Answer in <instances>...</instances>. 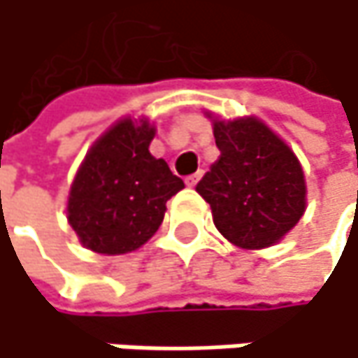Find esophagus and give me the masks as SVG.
Instances as JSON below:
<instances>
[{
  "instance_id": "obj_1",
  "label": "esophagus",
  "mask_w": 358,
  "mask_h": 358,
  "mask_svg": "<svg viewBox=\"0 0 358 358\" xmlns=\"http://www.w3.org/2000/svg\"><path fill=\"white\" fill-rule=\"evenodd\" d=\"M199 178H201V171H197V173H193V176H189L187 178V187H197V182H199Z\"/></svg>"
}]
</instances>
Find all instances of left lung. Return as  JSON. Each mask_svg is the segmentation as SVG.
I'll list each match as a JSON object with an SVG mask.
<instances>
[{"mask_svg": "<svg viewBox=\"0 0 358 358\" xmlns=\"http://www.w3.org/2000/svg\"><path fill=\"white\" fill-rule=\"evenodd\" d=\"M220 150L197 185L214 224L241 250L279 243L306 212V180L294 150L258 117L208 115Z\"/></svg>", "mask_w": 358, "mask_h": 358, "instance_id": "8db88e82", "label": "left lung"}]
</instances>
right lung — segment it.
Listing matches in <instances>:
<instances>
[{"instance_id":"1","label":"right lung","mask_w":358,"mask_h":358,"mask_svg":"<svg viewBox=\"0 0 358 358\" xmlns=\"http://www.w3.org/2000/svg\"><path fill=\"white\" fill-rule=\"evenodd\" d=\"M155 125L123 117L87 150L69 191L66 218L83 248L121 256L142 248L161 227L165 203L185 182L150 155Z\"/></svg>"}]
</instances>
